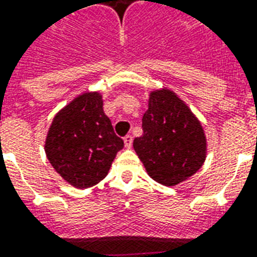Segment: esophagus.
I'll return each mask as SVG.
<instances>
[{
    "label": "esophagus",
    "mask_w": 257,
    "mask_h": 257,
    "mask_svg": "<svg viewBox=\"0 0 257 257\" xmlns=\"http://www.w3.org/2000/svg\"><path fill=\"white\" fill-rule=\"evenodd\" d=\"M132 142H133V137L131 136V135H126V136L124 137V144L126 148H131V147H132Z\"/></svg>",
    "instance_id": "obj_1"
}]
</instances>
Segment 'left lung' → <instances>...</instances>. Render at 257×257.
Listing matches in <instances>:
<instances>
[{
    "label": "left lung",
    "instance_id": "left-lung-1",
    "mask_svg": "<svg viewBox=\"0 0 257 257\" xmlns=\"http://www.w3.org/2000/svg\"><path fill=\"white\" fill-rule=\"evenodd\" d=\"M133 148L148 175L176 186L194 175L206 159V137L199 120L174 91L155 90L143 115V135Z\"/></svg>",
    "mask_w": 257,
    "mask_h": 257
}]
</instances>
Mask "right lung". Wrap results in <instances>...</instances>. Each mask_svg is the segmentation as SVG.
Returning <instances> with one entry per match:
<instances>
[{
  "instance_id": "1",
  "label": "right lung",
  "mask_w": 257,
  "mask_h": 257,
  "mask_svg": "<svg viewBox=\"0 0 257 257\" xmlns=\"http://www.w3.org/2000/svg\"><path fill=\"white\" fill-rule=\"evenodd\" d=\"M124 142L103 113L102 95L83 93L59 111L47 133L46 155L55 171L78 189L107 175Z\"/></svg>"
}]
</instances>
